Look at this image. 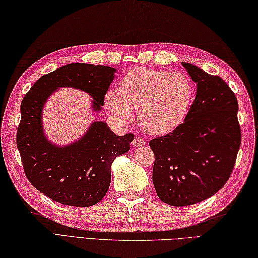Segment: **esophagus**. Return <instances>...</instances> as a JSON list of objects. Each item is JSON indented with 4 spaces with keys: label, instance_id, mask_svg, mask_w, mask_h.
Returning <instances> with one entry per match:
<instances>
[{
    "label": "esophagus",
    "instance_id": "esophagus-1",
    "mask_svg": "<svg viewBox=\"0 0 258 258\" xmlns=\"http://www.w3.org/2000/svg\"><path fill=\"white\" fill-rule=\"evenodd\" d=\"M144 144H146V140H144L141 137H136L133 141V146L136 148L142 147V146H144Z\"/></svg>",
    "mask_w": 258,
    "mask_h": 258
}]
</instances>
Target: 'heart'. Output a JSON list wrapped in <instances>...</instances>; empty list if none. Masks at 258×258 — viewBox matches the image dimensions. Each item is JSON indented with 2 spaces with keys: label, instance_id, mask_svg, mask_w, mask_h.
I'll list each match as a JSON object with an SVG mask.
<instances>
[{
  "label": "heart",
  "instance_id": "1",
  "mask_svg": "<svg viewBox=\"0 0 258 258\" xmlns=\"http://www.w3.org/2000/svg\"><path fill=\"white\" fill-rule=\"evenodd\" d=\"M195 95L192 82L186 74L138 67L125 73L119 91L110 89L105 105L123 123L133 121L134 109L148 134L172 133L185 121Z\"/></svg>",
  "mask_w": 258,
  "mask_h": 258
}]
</instances>
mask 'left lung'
Here are the masks:
<instances>
[{"label": "left lung", "instance_id": "obj_1", "mask_svg": "<svg viewBox=\"0 0 258 258\" xmlns=\"http://www.w3.org/2000/svg\"><path fill=\"white\" fill-rule=\"evenodd\" d=\"M181 64L197 85L196 97L184 123L149 143L156 194L175 207L203 202L221 189L241 146L235 94L218 75Z\"/></svg>", "mask_w": 258, "mask_h": 258}]
</instances>
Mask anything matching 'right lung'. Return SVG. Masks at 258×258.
I'll return each instance as SVG.
<instances>
[{
  "label": "right lung",
  "instance_id": "add662e5",
  "mask_svg": "<svg viewBox=\"0 0 258 258\" xmlns=\"http://www.w3.org/2000/svg\"><path fill=\"white\" fill-rule=\"evenodd\" d=\"M116 72L107 66L67 64L42 75L23 98L16 140L24 171L37 190L56 203L90 207L100 202L110 185L112 162L128 152L135 136H117L106 122L94 121L80 139L58 146L43 130L46 102L61 87H72L89 94L97 114Z\"/></svg>",
  "mask_w": 258,
  "mask_h": 258
}]
</instances>
